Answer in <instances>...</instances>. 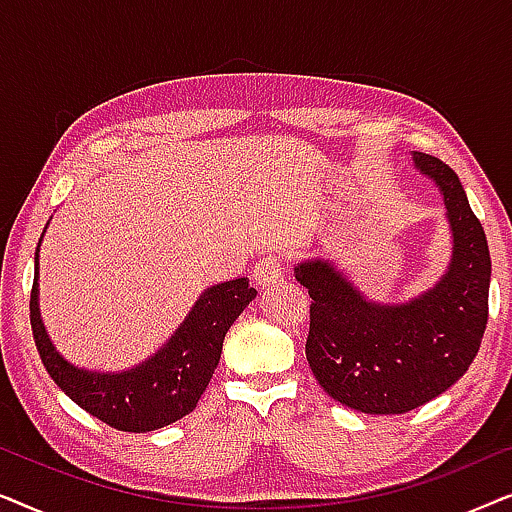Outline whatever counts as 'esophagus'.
Here are the masks:
<instances>
[{
    "label": "esophagus",
    "instance_id": "obj_1",
    "mask_svg": "<svg viewBox=\"0 0 512 512\" xmlns=\"http://www.w3.org/2000/svg\"><path fill=\"white\" fill-rule=\"evenodd\" d=\"M282 275H284V268H282V258L279 256H263L261 261L254 265V272H251V279H254L256 286H275L282 282Z\"/></svg>",
    "mask_w": 512,
    "mask_h": 512
}]
</instances>
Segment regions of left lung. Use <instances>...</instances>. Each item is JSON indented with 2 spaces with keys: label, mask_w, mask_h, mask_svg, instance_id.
<instances>
[{
  "label": "left lung",
  "mask_w": 512,
  "mask_h": 512,
  "mask_svg": "<svg viewBox=\"0 0 512 512\" xmlns=\"http://www.w3.org/2000/svg\"><path fill=\"white\" fill-rule=\"evenodd\" d=\"M436 181L452 228V258L433 289L398 305L368 300L333 263L293 272L310 293L305 356L324 391L366 415H403L452 387L478 354L489 314L487 237L452 167L412 153Z\"/></svg>",
  "instance_id": "left-lung-1"
}]
</instances>
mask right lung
I'll use <instances>...</instances> for the list:
<instances>
[{"label":"right lung","mask_w":512,"mask_h":512,"mask_svg":"<svg viewBox=\"0 0 512 512\" xmlns=\"http://www.w3.org/2000/svg\"><path fill=\"white\" fill-rule=\"evenodd\" d=\"M34 275L39 277V249ZM37 277L30 296V324L48 375L79 408L111 429L130 433L163 429L193 412L219 366L228 328L256 298L247 277L209 286L177 333L151 359L123 373H97L76 368L55 352L41 321Z\"/></svg>","instance_id":"1"}]
</instances>
